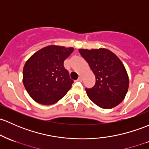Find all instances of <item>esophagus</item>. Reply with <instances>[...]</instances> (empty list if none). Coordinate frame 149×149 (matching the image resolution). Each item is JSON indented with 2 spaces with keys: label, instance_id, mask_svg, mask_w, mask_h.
Masks as SVG:
<instances>
[{
  "label": "esophagus",
  "instance_id": "34e87169",
  "mask_svg": "<svg viewBox=\"0 0 149 149\" xmlns=\"http://www.w3.org/2000/svg\"><path fill=\"white\" fill-rule=\"evenodd\" d=\"M82 81H83V78L81 77V76H79V78L78 79L77 81H79V82H82Z\"/></svg>",
  "mask_w": 149,
  "mask_h": 149
}]
</instances>
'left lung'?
Here are the masks:
<instances>
[{"label":"left lung","mask_w":149,"mask_h":149,"mask_svg":"<svg viewBox=\"0 0 149 149\" xmlns=\"http://www.w3.org/2000/svg\"><path fill=\"white\" fill-rule=\"evenodd\" d=\"M95 77L88 96L102 109H112L122 102L127 93L129 80L124 65L113 53L106 48L79 49Z\"/></svg>","instance_id":"left-lung-1"}]
</instances>
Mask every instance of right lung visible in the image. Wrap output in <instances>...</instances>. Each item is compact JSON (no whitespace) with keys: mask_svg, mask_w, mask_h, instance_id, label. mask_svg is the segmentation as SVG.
Listing matches in <instances>:
<instances>
[{"mask_svg":"<svg viewBox=\"0 0 149 149\" xmlns=\"http://www.w3.org/2000/svg\"><path fill=\"white\" fill-rule=\"evenodd\" d=\"M73 51L71 47L48 46L29 58L23 67V82L34 101L54 104L70 90L73 81L63 62Z\"/></svg>","mask_w":149,"mask_h":149,"instance_id":"1","label":"right lung"}]
</instances>
